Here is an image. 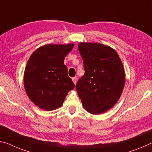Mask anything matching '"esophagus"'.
<instances>
[{
  "instance_id": "esophagus-1",
  "label": "esophagus",
  "mask_w": 152,
  "mask_h": 152,
  "mask_svg": "<svg viewBox=\"0 0 152 152\" xmlns=\"http://www.w3.org/2000/svg\"><path fill=\"white\" fill-rule=\"evenodd\" d=\"M72 80H73L74 85H76L77 83V77H74V78H72Z\"/></svg>"
}]
</instances>
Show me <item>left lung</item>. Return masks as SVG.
<instances>
[{
	"label": "left lung",
	"mask_w": 152,
	"mask_h": 152,
	"mask_svg": "<svg viewBox=\"0 0 152 152\" xmlns=\"http://www.w3.org/2000/svg\"><path fill=\"white\" fill-rule=\"evenodd\" d=\"M78 47L85 71L77 82L78 95L87 112L102 114L114 106L122 95L123 65L116 51L108 46L81 42Z\"/></svg>",
	"instance_id": "8db88e82"
}]
</instances>
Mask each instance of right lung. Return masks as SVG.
<instances>
[{"label":"right lung","instance_id":"1","mask_svg":"<svg viewBox=\"0 0 152 152\" xmlns=\"http://www.w3.org/2000/svg\"><path fill=\"white\" fill-rule=\"evenodd\" d=\"M74 44L47 45L31 55L24 72V87L30 99L46 111L61 107L74 84L64 61Z\"/></svg>","mask_w":152,"mask_h":152}]
</instances>
